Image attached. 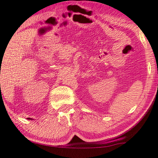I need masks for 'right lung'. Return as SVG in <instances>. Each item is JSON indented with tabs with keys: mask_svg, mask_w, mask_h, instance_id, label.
<instances>
[{
	"mask_svg": "<svg viewBox=\"0 0 158 158\" xmlns=\"http://www.w3.org/2000/svg\"><path fill=\"white\" fill-rule=\"evenodd\" d=\"M27 119H29V120H34V118H30V117H28V118H27Z\"/></svg>",
	"mask_w": 158,
	"mask_h": 158,
	"instance_id": "obj_1",
	"label": "right lung"
}]
</instances>
